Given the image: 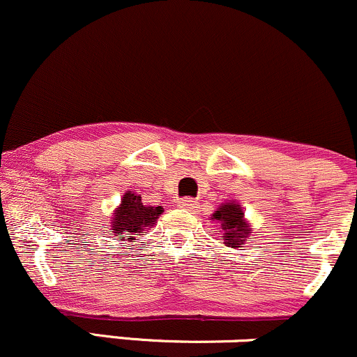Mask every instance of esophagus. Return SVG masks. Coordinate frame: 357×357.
<instances>
[{
    "mask_svg": "<svg viewBox=\"0 0 357 357\" xmlns=\"http://www.w3.org/2000/svg\"><path fill=\"white\" fill-rule=\"evenodd\" d=\"M178 206H179V208H183V210L191 211V210L197 208V202H195V199H191V198H183V199H179V202H178Z\"/></svg>",
    "mask_w": 357,
    "mask_h": 357,
    "instance_id": "esophagus-1",
    "label": "esophagus"
}]
</instances>
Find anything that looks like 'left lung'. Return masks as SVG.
<instances>
[{
	"mask_svg": "<svg viewBox=\"0 0 357 357\" xmlns=\"http://www.w3.org/2000/svg\"><path fill=\"white\" fill-rule=\"evenodd\" d=\"M211 220L218 223V232L222 234L223 244L230 249L242 248L252 236V225L244 215V208L237 202H225L211 213Z\"/></svg>",
	"mask_w": 357,
	"mask_h": 357,
	"instance_id": "1",
	"label": "left lung"
}]
</instances>
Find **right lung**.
Listing matches in <instances>:
<instances>
[{
  "label": "right lung",
  "instance_id": "right-lung-1",
  "mask_svg": "<svg viewBox=\"0 0 357 357\" xmlns=\"http://www.w3.org/2000/svg\"><path fill=\"white\" fill-rule=\"evenodd\" d=\"M162 206L146 205L140 195L134 191H125L120 205L113 210L112 222L108 225V234L113 238L134 242L137 236H146L149 230L158 223L162 215Z\"/></svg>",
  "mask_w": 357,
  "mask_h": 357
}]
</instances>
